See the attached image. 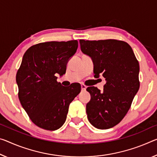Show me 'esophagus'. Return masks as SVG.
<instances>
[{
    "label": "esophagus",
    "instance_id": "obj_1",
    "mask_svg": "<svg viewBox=\"0 0 157 157\" xmlns=\"http://www.w3.org/2000/svg\"><path fill=\"white\" fill-rule=\"evenodd\" d=\"M81 88H82V91H85L86 89V86L84 85V84H82Z\"/></svg>",
    "mask_w": 157,
    "mask_h": 157
}]
</instances>
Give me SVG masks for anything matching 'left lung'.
Returning <instances> with one entry per match:
<instances>
[{
	"instance_id": "8db88e82",
	"label": "left lung",
	"mask_w": 157,
	"mask_h": 157,
	"mask_svg": "<svg viewBox=\"0 0 157 157\" xmlns=\"http://www.w3.org/2000/svg\"><path fill=\"white\" fill-rule=\"evenodd\" d=\"M81 50L94 62L96 78L102 75L103 91L89 86L91 100L86 104L87 118L94 127L108 129L122 120L140 87V66L132 48L126 42L109 39L79 40Z\"/></svg>"
}]
</instances>
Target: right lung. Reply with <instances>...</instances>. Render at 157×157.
I'll list each match as a JSON object with an SVG mask.
<instances>
[{"mask_svg":"<svg viewBox=\"0 0 157 157\" xmlns=\"http://www.w3.org/2000/svg\"><path fill=\"white\" fill-rule=\"evenodd\" d=\"M78 42H46L31 46L17 73L18 96L31 120L38 127L55 131L65 123L70 103L81 91L79 83L64 87L56 75L66 73Z\"/></svg>","mask_w":157,"mask_h":157,"instance_id":"right-lung-1","label":"right lung"}]
</instances>
